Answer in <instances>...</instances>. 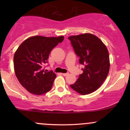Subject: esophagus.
I'll return each mask as SVG.
<instances>
[{
	"label": "esophagus",
	"instance_id": "34e87169",
	"mask_svg": "<svg viewBox=\"0 0 130 130\" xmlns=\"http://www.w3.org/2000/svg\"><path fill=\"white\" fill-rule=\"evenodd\" d=\"M69 74V73H62V75L63 76H67Z\"/></svg>",
	"mask_w": 130,
	"mask_h": 130
}]
</instances>
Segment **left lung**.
<instances>
[{
    "instance_id": "1",
    "label": "left lung",
    "mask_w": 130,
    "mask_h": 130,
    "mask_svg": "<svg viewBox=\"0 0 130 130\" xmlns=\"http://www.w3.org/2000/svg\"><path fill=\"white\" fill-rule=\"evenodd\" d=\"M79 63L84 65L83 73L70 87L82 95L93 92L101 87L109 71V52L106 45L95 35L81 34L69 37Z\"/></svg>"
}]
</instances>
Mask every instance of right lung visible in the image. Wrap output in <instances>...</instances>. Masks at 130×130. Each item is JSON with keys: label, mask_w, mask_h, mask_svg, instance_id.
<instances>
[{"label": "right lung", "mask_w": 130, "mask_h": 130, "mask_svg": "<svg viewBox=\"0 0 130 130\" xmlns=\"http://www.w3.org/2000/svg\"><path fill=\"white\" fill-rule=\"evenodd\" d=\"M63 39V36H31L24 40L15 51L14 56L15 76L30 93L42 95L52 89L57 75L52 71H44L42 66L47 62L51 51Z\"/></svg>", "instance_id": "obj_1"}]
</instances>
